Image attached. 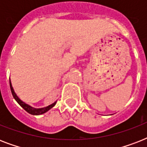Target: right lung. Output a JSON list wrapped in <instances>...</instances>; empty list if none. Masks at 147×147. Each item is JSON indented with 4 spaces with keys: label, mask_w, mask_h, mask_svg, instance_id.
<instances>
[{
    "label": "right lung",
    "mask_w": 147,
    "mask_h": 147,
    "mask_svg": "<svg viewBox=\"0 0 147 147\" xmlns=\"http://www.w3.org/2000/svg\"><path fill=\"white\" fill-rule=\"evenodd\" d=\"M10 90H11V93L13 94V97L14 98L15 100H17V102L19 104L20 106H21L23 108H24L26 112H28L29 114H33V115H40V114H42L46 113L47 111H48L49 109H51L52 107H54L55 105L56 104V102H54L52 105H49V106H47L46 107H42V108H34V107H31L30 105H28L27 104H25L24 102H23L17 96V94H15L14 91H13V88L12 87V85H11V82H10Z\"/></svg>",
    "instance_id": "1"
}]
</instances>
